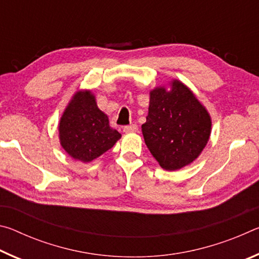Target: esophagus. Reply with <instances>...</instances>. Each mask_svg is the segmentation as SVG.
Segmentation results:
<instances>
[{"label":"esophagus","instance_id":"34e87169","mask_svg":"<svg viewBox=\"0 0 259 259\" xmlns=\"http://www.w3.org/2000/svg\"><path fill=\"white\" fill-rule=\"evenodd\" d=\"M123 131L125 134H134L138 131V126L136 124H130V125H125L123 128Z\"/></svg>","mask_w":259,"mask_h":259}]
</instances>
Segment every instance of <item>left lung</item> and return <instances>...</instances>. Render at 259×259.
<instances>
[{
    "label": "left lung",
    "mask_w": 259,
    "mask_h": 259,
    "mask_svg": "<svg viewBox=\"0 0 259 259\" xmlns=\"http://www.w3.org/2000/svg\"><path fill=\"white\" fill-rule=\"evenodd\" d=\"M142 131L161 168L175 171L191 164L202 153L211 134V117L190 88L175 78L150 91Z\"/></svg>",
    "instance_id": "obj_1"
}]
</instances>
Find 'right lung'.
Wrapping results in <instances>:
<instances>
[{"label": "right lung", "mask_w": 259, "mask_h": 259, "mask_svg": "<svg viewBox=\"0 0 259 259\" xmlns=\"http://www.w3.org/2000/svg\"><path fill=\"white\" fill-rule=\"evenodd\" d=\"M58 131L61 147L83 163L97 159L121 138L119 131L109 126L108 116L98 108L90 90L73 95L60 117Z\"/></svg>", "instance_id": "1"}]
</instances>
